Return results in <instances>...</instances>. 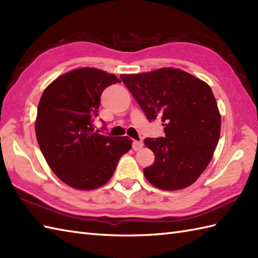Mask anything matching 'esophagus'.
Wrapping results in <instances>:
<instances>
[{
  "label": "esophagus",
  "mask_w": 258,
  "mask_h": 258,
  "mask_svg": "<svg viewBox=\"0 0 258 258\" xmlns=\"http://www.w3.org/2000/svg\"><path fill=\"white\" fill-rule=\"evenodd\" d=\"M143 147V143L140 142V141H134L133 142V149L134 151H139V149H141Z\"/></svg>",
  "instance_id": "obj_1"
}]
</instances>
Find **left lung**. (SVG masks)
Returning <instances> with one entry per match:
<instances>
[{
	"instance_id": "obj_1",
	"label": "left lung",
	"mask_w": 258,
	"mask_h": 258,
	"mask_svg": "<svg viewBox=\"0 0 258 258\" xmlns=\"http://www.w3.org/2000/svg\"><path fill=\"white\" fill-rule=\"evenodd\" d=\"M148 121L161 118L165 137L144 140L155 154L144 176L155 187L179 190L192 184L212 159L221 115L211 88L185 71L161 68L121 75Z\"/></svg>"
}]
</instances>
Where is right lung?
<instances>
[{
  "label": "right lung",
  "instance_id": "1",
  "mask_svg": "<svg viewBox=\"0 0 258 258\" xmlns=\"http://www.w3.org/2000/svg\"><path fill=\"white\" fill-rule=\"evenodd\" d=\"M116 82L115 75L79 68L57 78L40 98L35 122L39 148L55 175L75 189L105 184L132 148L127 136L101 135L92 125L102 92Z\"/></svg>",
  "mask_w": 258,
  "mask_h": 258
}]
</instances>
